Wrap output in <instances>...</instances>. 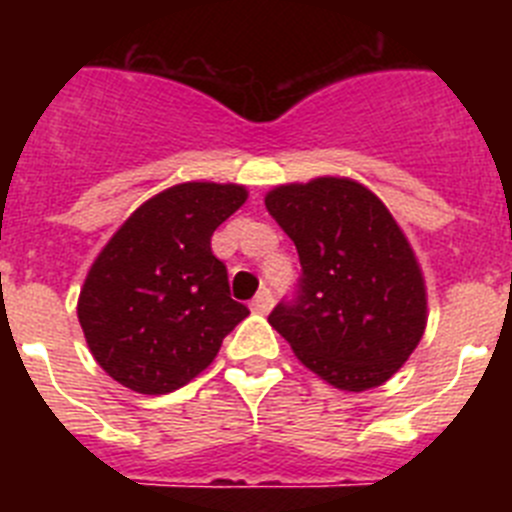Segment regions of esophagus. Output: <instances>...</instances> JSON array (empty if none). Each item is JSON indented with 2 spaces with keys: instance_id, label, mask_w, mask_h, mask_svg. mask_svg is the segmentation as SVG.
<instances>
[{
  "instance_id": "34e87169",
  "label": "esophagus",
  "mask_w": 512,
  "mask_h": 512,
  "mask_svg": "<svg viewBox=\"0 0 512 512\" xmlns=\"http://www.w3.org/2000/svg\"><path fill=\"white\" fill-rule=\"evenodd\" d=\"M271 307H274V297H271L269 289H261L259 295L253 297V302H251V310L259 312V315H266Z\"/></svg>"
}]
</instances>
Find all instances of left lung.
<instances>
[{"label":"left lung","instance_id":"8db88e82","mask_svg":"<svg viewBox=\"0 0 512 512\" xmlns=\"http://www.w3.org/2000/svg\"><path fill=\"white\" fill-rule=\"evenodd\" d=\"M300 253L295 305L271 328L338 390L384 384L410 359L428 323V292L408 235L369 187L348 176L279 184L264 197Z\"/></svg>","mask_w":512,"mask_h":512}]
</instances>
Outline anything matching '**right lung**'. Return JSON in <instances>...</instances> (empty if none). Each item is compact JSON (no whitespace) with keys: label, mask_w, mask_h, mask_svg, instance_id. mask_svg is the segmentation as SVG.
<instances>
[{"label":"right lung","mask_w":512,"mask_h":512,"mask_svg":"<svg viewBox=\"0 0 512 512\" xmlns=\"http://www.w3.org/2000/svg\"><path fill=\"white\" fill-rule=\"evenodd\" d=\"M246 200L243 184H174L143 202L97 253L76 315L94 361L122 387L179 390L248 315L210 248L217 225Z\"/></svg>","instance_id":"right-lung-1"}]
</instances>
